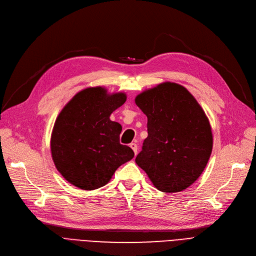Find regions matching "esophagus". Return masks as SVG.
I'll list each match as a JSON object with an SVG mask.
<instances>
[{
    "mask_svg": "<svg viewBox=\"0 0 256 256\" xmlns=\"http://www.w3.org/2000/svg\"><path fill=\"white\" fill-rule=\"evenodd\" d=\"M130 148L134 150V152H135V154H137V152H138V145L136 143H130Z\"/></svg>",
    "mask_w": 256,
    "mask_h": 256,
    "instance_id": "esophagus-1",
    "label": "esophagus"
}]
</instances>
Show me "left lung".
I'll return each instance as SVG.
<instances>
[{
	"label": "left lung",
	"instance_id": "left-lung-1",
	"mask_svg": "<svg viewBox=\"0 0 256 256\" xmlns=\"http://www.w3.org/2000/svg\"><path fill=\"white\" fill-rule=\"evenodd\" d=\"M148 136L136 158L158 190L176 193L204 172L212 150L210 121L192 94L166 82L137 96Z\"/></svg>",
	"mask_w": 256,
	"mask_h": 256
}]
</instances>
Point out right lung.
Instances as JSON below:
<instances>
[{"instance_id":"right-lung-1","label":"right lung","mask_w":256,"mask_h":256,"mask_svg":"<svg viewBox=\"0 0 256 256\" xmlns=\"http://www.w3.org/2000/svg\"><path fill=\"white\" fill-rule=\"evenodd\" d=\"M126 100L122 92L108 94L102 87H91L63 108L52 128L50 152L67 182L82 190L98 189L134 158L130 147L119 142L122 128L110 119Z\"/></svg>"}]
</instances>
